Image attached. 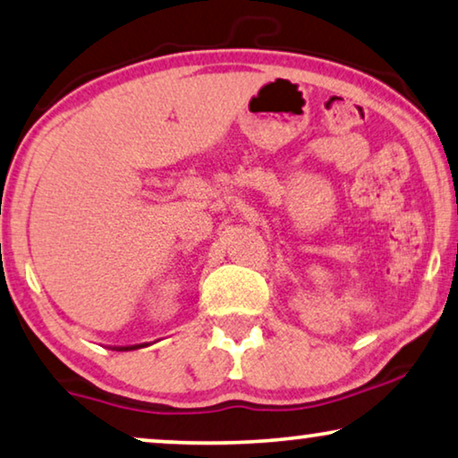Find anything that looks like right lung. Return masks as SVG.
I'll list each match as a JSON object with an SVG mask.
<instances>
[{"instance_id":"right-lung-1","label":"right lung","mask_w":458,"mask_h":458,"mask_svg":"<svg viewBox=\"0 0 458 458\" xmlns=\"http://www.w3.org/2000/svg\"><path fill=\"white\" fill-rule=\"evenodd\" d=\"M145 346H149V343L131 344V346H112V351H137V349H145Z\"/></svg>"}]
</instances>
